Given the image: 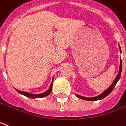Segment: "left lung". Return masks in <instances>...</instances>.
Masks as SVG:
<instances>
[{"label":"left lung","mask_w":126,"mask_h":126,"mask_svg":"<svg viewBox=\"0 0 126 126\" xmlns=\"http://www.w3.org/2000/svg\"><path fill=\"white\" fill-rule=\"evenodd\" d=\"M119 50H120V52L122 53V50H121V48L119 46ZM122 59L120 60V65H119V70L118 74L117 75L116 78H115L114 81L113 82V83L111 84V85L109 86V87L106 89L103 93H101L100 94L96 96H94V97H85V96H80V95L78 94H76L77 97H78L79 98H81V99H83V100H89V101H93V100H101L103 99L104 98H105L107 96H108L110 93L112 92V90H113V88L115 86V85L117 84V82L119 81V78H120V76H121V73H122Z\"/></svg>","instance_id":"1"}]
</instances>
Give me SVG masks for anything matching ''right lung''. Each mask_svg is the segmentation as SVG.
<instances>
[{
  "mask_svg": "<svg viewBox=\"0 0 126 126\" xmlns=\"http://www.w3.org/2000/svg\"><path fill=\"white\" fill-rule=\"evenodd\" d=\"M53 79H54V77H52V81L50 84V86L48 90H47L46 92H44L43 93H40V94H31V93H27V92H23V91H21V90H19L15 88V90L18 92V93L21 94L23 95V96H26L28 98H42V97H45L47 96L48 94H50V93H51V90H52V84H53Z\"/></svg>",
  "mask_w": 126,
  "mask_h": 126,
  "instance_id": "add662e5",
  "label": "right lung"
}]
</instances>
